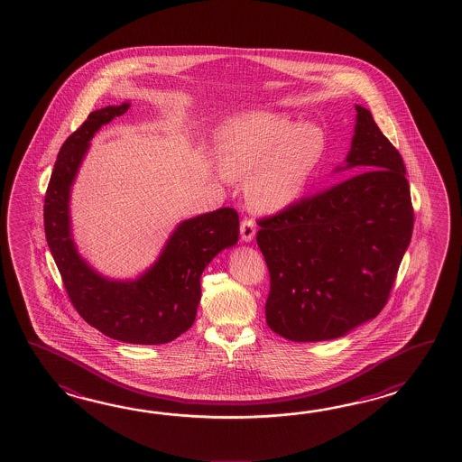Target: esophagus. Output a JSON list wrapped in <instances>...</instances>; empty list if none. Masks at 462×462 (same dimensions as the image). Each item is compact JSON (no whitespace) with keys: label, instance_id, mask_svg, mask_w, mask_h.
I'll list each match as a JSON object with an SVG mask.
<instances>
[{"label":"esophagus","instance_id":"esophagus-1","mask_svg":"<svg viewBox=\"0 0 462 462\" xmlns=\"http://www.w3.org/2000/svg\"><path fill=\"white\" fill-rule=\"evenodd\" d=\"M241 239L245 241V243H251L253 239H254L255 236V225L253 219H249V217H245L243 219V223H241Z\"/></svg>","mask_w":462,"mask_h":462}]
</instances>
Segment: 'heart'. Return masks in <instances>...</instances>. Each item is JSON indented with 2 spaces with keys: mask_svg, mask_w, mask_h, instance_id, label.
I'll return each instance as SVG.
<instances>
[{
  "mask_svg": "<svg viewBox=\"0 0 462 462\" xmlns=\"http://www.w3.org/2000/svg\"><path fill=\"white\" fill-rule=\"evenodd\" d=\"M325 150L324 132L284 114L253 112L221 132L219 165L245 181V197L261 211H281L302 197Z\"/></svg>",
  "mask_w": 462,
  "mask_h": 462,
  "instance_id": "heart-1",
  "label": "heart"
}]
</instances>
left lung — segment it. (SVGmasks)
<instances>
[{
	"instance_id": "8db88e82",
	"label": "left lung",
	"mask_w": 462,
	"mask_h": 462,
	"mask_svg": "<svg viewBox=\"0 0 462 462\" xmlns=\"http://www.w3.org/2000/svg\"><path fill=\"white\" fill-rule=\"evenodd\" d=\"M355 108L352 148L337 171H362L259 219L271 277L265 320L292 342L338 338L380 314L411 241L402 155L372 112Z\"/></svg>"
}]
</instances>
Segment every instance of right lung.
I'll return each mask as SVG.
<instances>
[{
    "label": "right lung",
    "mask_w": 462,
    "mask_h": 462,
    "mask_svg": "<svg viewBox=\"0 0 462 462\" xmlns=\"http://www.w3.org/2000/svg\"><path fill=\"white\" fill-rule=\"evenodd\" d=\"M128 107L124 102L90 112L62 143L44 198V231L70 302L88 325L125 344H168L195 322L199 277L217 253L237 243L239 217L235 208H219L180 223L155 264L134 281L96 273L72 241L70 187L98 128Z\"/></svg>",
    "instance_id": "1"
}]
</instances>
